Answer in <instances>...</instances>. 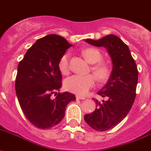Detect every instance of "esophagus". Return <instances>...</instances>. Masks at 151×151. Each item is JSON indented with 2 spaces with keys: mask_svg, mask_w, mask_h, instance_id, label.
<instances>
[{
  "mask_svg": "<svg viewBox=\"0 0 151 151\" xmlns=\"http://www.w3.org/2000/svg\"><path fill=\"white\" fill-rule=\"evenodd\" d=\"M76 99H86V98L83 96H76Z\"/></svg>",
  "mask_w": 151,
  "mask_h": 151,
  "instance_id": "obj_1",
  "label": "esophagus"
}]
</instances>
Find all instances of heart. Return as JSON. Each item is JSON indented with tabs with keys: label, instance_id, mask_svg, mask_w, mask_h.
<instances>
[{
	"label": "heart",
	"instance_id": "1",
	"mask_svg": "<svg viewBox=\"0 0 151 151\" xmlns=\"http://www.w3.org/2000/svg\"><path fill=\"white\" fill-rule=\"evenodd\" d=\"M83 55L91 64H95L92 66V71L97 79L100 82L105 81L109 76V69L106 65L98 63L103 59V55L98 49L89 48L83 50ZM69 55L65 53L62 55L58 62V69L63 75L68 74L69 72ZM97 64H96L95 63ZM95 84V78L93 75L79 76L74 75L65 80L64 86L66 90L78 96L86 95L89 89Z\"/></svg>",
	"mask_w": 151,
	"mask_h": 151
}]
</instances>
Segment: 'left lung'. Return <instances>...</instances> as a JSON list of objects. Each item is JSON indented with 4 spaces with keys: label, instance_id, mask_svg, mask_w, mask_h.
Segmentation results:
<instances>
[{
    "label": "left lung",
    "instance_id": "left-lung-1",
    "mask_svg": "<svg viewBox=\"0 0 151 151\" xmlns=\"http://www.w3.org/2000/svg\"><path fill=\"white\" fill-rule=\"evenodd\" d=\"M85 42L106 48L112 60L113 68L106 84L98 94L106 97L102 103L95 99L96 108L84 116L87 124L97 131H106L119 124L127 116L134 104L138 81L136 62L128 46L119 37L109 35L99 40Z\"/></svg>",
    "mask_w": 151,
    "mask_h": 151
}]
</instances>
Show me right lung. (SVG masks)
<instances>
[{
    "label": "right lung",
    "mask_w": 151,
    "mask_h": 151,
    "mask_svg": "<svg viewBox=\"0 0 151 151\" xmlns=\"http://www.w3.org/2000/svg\"><path fill=\"white\" fill-rule=\"evenodd\" d=\"M71 46L62 36L48 35L37 40L18 64L16 95L26 118L36 127L46 129L57 125L68 103L76 99L68 92L56 95L62 86L58 62Z\"/></svg>",
    "instance_id": "obj_1"
}]
</instances>
